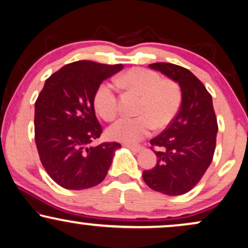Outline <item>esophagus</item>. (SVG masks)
I'll return each mask as SVG.
<instances>
[{
  "mask_svg": "<svg viewBox=\"0 0 248 248\" xmlns=\"http://www.w3.org/2000/svg\"><path fill=\"white\" fill-rule=\"evenodd\" d=\"M124 146L128 147L133 152H139L142 150V145H140V144H124Z\"/></svg>",
  "mask_w": 248,
  "mask_h": 248,
  "instance_id": "34e87169",
  "label": "esophagus"
}]
</instances>
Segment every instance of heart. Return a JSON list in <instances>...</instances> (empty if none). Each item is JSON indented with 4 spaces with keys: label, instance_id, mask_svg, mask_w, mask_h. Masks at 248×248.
<instances>
[{
    "label": "heart",
    "instance_id": "1",
    "mask_svg": "<svg viewBox=\"0 0 248 248\" xmlns=\"http://www.w3.org/2000/svg\"><path fill=\"white\" fill-rule=\"evenodd\" d=\"M115 83L128 92L140 96L135 112L137 117L121 118L108 128L109 139L124 143H136L151 133L153 128L162 129L173 120L182 104V89L175 80L162 79L158 72L134 67L115 78ZM97 113L112 121L119 113L117 88L103 82L93 95Z\"/></svg>",
    "mask_w": 248,
    "mask_h": 248
}]
</instances>
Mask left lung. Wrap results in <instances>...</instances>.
<instances>
[{
  "instance_id": "obj_1",
  "label": "left lung",
  "mask_w": 248,
  "mask_h": 248,
  "mask_svg": "<svg viewBox=\"0 0 248 248\" xmlns=\"http://www.w3.org/2000/svg\"><path fill=\"white\" fill-rule=\"evenodd\" d=\"M149 66L178 82L183 97L176 117L150 140L156 164L143 171V180L152 190L180 196L193 189L211 165L217 120L211 93L187 68L170 62H155Z\"/></svg>"
}]
</instances>
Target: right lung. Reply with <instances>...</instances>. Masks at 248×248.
Masks as SVG:
<instances>
[{
    "label": "right lung",
    "instance_id": "1",
    "mask_svg": "<svg viewBox=\"0 0 248 248\" xmlns=\"http://www.w3.org/2000/svg\"><path fill=\"white\" fill-rule=\"evenodd\" d=\"M122 68L121 64L71 62L50 75L39 93L34 115L37 152L49 176L64 189L101 183L121 147L117 142L90 144L103 133L93 108L96 89Z\"/></svg>",
    "mask_w": 248,
    "mask_h": 248
}]
</instances>
